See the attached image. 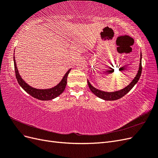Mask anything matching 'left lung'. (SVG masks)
<instances>
[{"label": "left lung", "instance_id": "left-lung-1", "mask_svg": "<svg viewBox=\"0 0 158 158\" xmlns=\"http://www.w3.org/2000/svg\"><path fill=\"white\" fill-rule=\"evenodd\" d=\"M141 73H142V52H140V64H139V67H138L137 74L135 76V78L132 80V82L128 85H127L126 87L120 90L114 91V92H105V91L100 90L99 89H97L95 87H94L93 85L90 84L88 80H88L87 82L91 92L96 95L97 97L101 98L103 100H106V101H114V100H117L123 98L124 95H126L128 92H130L131 89L135 86V84L138 82V81L139 80L141 76Z\"/></svg>", "mask_w": 158, "mask_h": 158}]
</instances>
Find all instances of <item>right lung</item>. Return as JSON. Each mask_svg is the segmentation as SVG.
<instances>
[{
    "instance_id": "1",
    "label": "right lung",
    "mask_w": 158,
    "mask_h": 158,
    "mask_svg": "<svg viewBox=\"0 0 158 158\" xmlns=\"http://www.w3.org/2000/svg\"><path fill=\"white\" fill-rule=\"evenodd\" d=\"M14 63L16 77L19 85H20L28 94L31 95L33 98L41 100V101H48V100L53 99L56 97L59 96V95L64 92L66 84H67L68 75L71 70L70 69L66 72V73H65V74L64 75L63 79H62L60 82L58 84L56 85L55 86L48 89H37L30 86L29 84H27V83H26L25 81L22 79L20 73H19L18 72L15 60V56H14Z\"/></svg>"
}]
</instances>
